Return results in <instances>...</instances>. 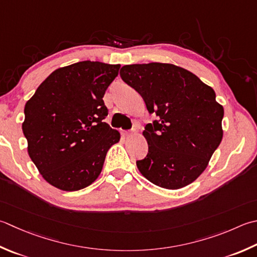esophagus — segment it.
<instances>
[{"label": "esophagus", "instance_id": "34e87169", "mask_svg": "<svg viewBox=\"0 0 257 257\" xmlns=\"http://www.w3.org/2000/svg\"><path fill=\"white\" fill-rule=\"evenodd\" d=\"M122 135L125 136V137H130V136L136 135V130L135 129H129V130H122Z\"/></svg>", "mask_w": 257, "mask_h": 257}]
</instances>
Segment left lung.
<instances>
[{
	"label": "left lung",
	"instance_id": "obj_1",
	"mask_svg": "<svg viewBox=\"0 0 257 257\" xmlns=\"http://www.w3.org/2000/svg\"><path fill=\"white\" fill-rule=\"evenodd\" d=\"M120 77L157 118L143 133L148 154L136 162L139 172L163 188L192 184L223 138L224 109L214 90L188 70L169 63L123 65Z\"/></svg>",
	"mask_w": 257,
	"mask_h": 257
}]
</instances>
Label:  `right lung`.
I'll list each match as a JSON object with an SVG mask.
<instances>
[{"label": "right lung", "mask_w": 257, "mask_h": 257, "mask_svg": "<svg viewBox=\"0 0 257 257\" xmlns=\"http://www.w3.org/2000/svg\"><path fill=\"white\" fill-rule=\"evenodd\" d=\"M120 64L81 61L53 71L25 103L22 130L40 174L65 192L98 178L120 134L103 121V95Z\"/></svg>", "instance_id": "right-lung-1"}]
</instances>
